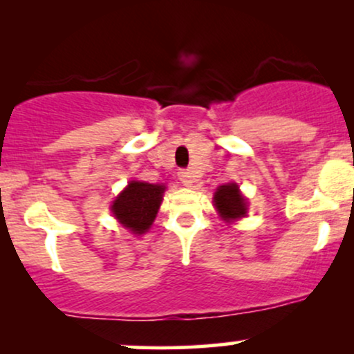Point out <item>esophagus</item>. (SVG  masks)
<instances>
[{
    "label": "esophagus",
    "mask_w": 354,
    "mask_h": 354,
    "mask_svg": "<svg viewBox=\"0 0 354 354\" xmlns=\"http://www.w3.org/2000/svg\"><path fill=\"white\" fill-rule=\"evenodd\" d=\"M178 178H180V181L185 186L193 185V176H191L189 169H180V173H178Z\"/></svg>",
    "instance_id": "1"
}]
</instances>
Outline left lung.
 I'll return each mask as SVG.
<instances>
[{"mask_svg": "<svg viewBox=\"0 0 354 354\" xmlns=\"http://www.w3.org/2000/svg\"><path fill=\"white\" fill-rule=\"evenodd\" d=\"M214 205H216V209L221 214V218L226 219V221L241 218L246 214L245 198L241 196L238 185H234V183L219 186L216 193H214Z\"/></svg>", "mask_w": 354, "mask_h": 354, "instance_id": "1", "label": "left lung"}]
</instances>
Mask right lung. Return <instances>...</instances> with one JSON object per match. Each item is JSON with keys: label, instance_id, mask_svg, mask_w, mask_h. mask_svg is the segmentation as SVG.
<instances>
[{"label": "right lung", "instance_id": "add662e5", "mask_svg": "<svg viewBox=\"0 0 354 354\" xmlns=\"http://www.w3.org/2000/svg\"><path fill=\"white\" fill-rule=\"evenodd\" d=\"M165 186L131 181L113 203L111 209L118 221L135 234H143L156 218L163 201Z\"/></svg>", "mask_w": 354, "mask_h": 354}]
</instances>
